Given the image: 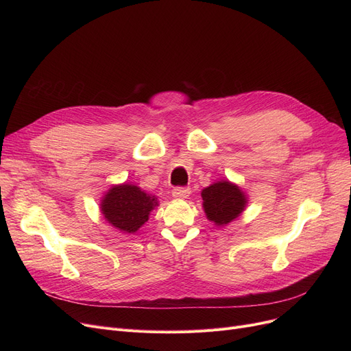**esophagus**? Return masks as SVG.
<instances>
[{
    "mask_svg": "<svg viewBox=\"0 0 351 351\" xmlns=\"http://www.w3.org/2000/svg\"><path fill=\"white\" fill-rule=\"evenodd\" d=\"M172 195L175 199H188L191 195V189L189 188H175Z\"/></svg>",
    "mask_w": 351,
    "mask_h": 351,
    "instance_id": "1",
    "label": "esophagus"
}]
</instances>
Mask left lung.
Here are the masks:
<instances>
[{
	"label": "left lung",
	"mask_w": 351,
	"mask_h": 351,
	"mask_svg": "<svg viewBox=\"0 0 351 351\" xmlns=\"http://www.w3.org/2000/svg\"><path fill=\"white\" fill-rule=\"evenodd\" d=\"M206 217L216 226H226L246 209L249 199L241 186L230 180H217L202 191Z\"/></svg>",
	"instance_id": "obj_1"
}]
</instances>
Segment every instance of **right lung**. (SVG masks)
<instances>
[{"mask_svg":"<svg viewBox=\"0 0 351 351\" xmlns=\"http://www.w3.org/2000/svg\"><path fill=\"white\" fill-rule=\"evenodd\" d=\"M156 206L159 202L155 195L126 182L110 186L99 202L106 222L125 234L136 233Z\"/></svg>","mask_w":351,"mask_h":351,"instance_id":"right-lung-1","label":"right lung"}]
</instances>
